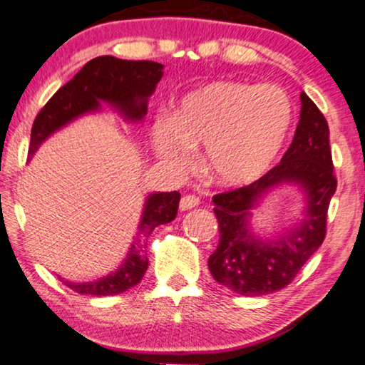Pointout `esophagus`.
Returning <instances> with one entry per match:
<instances>
[{
  "label": "esophagus",
  "mask_w": 365,
  "mask_h": 365,
  "mask_svg": "<svg viewBox=\"0 0 365 365\" xmlns=\"http://www.w3.org/2000/svg\"><path fill=\"white\" fill-rule=\"evenodd\" d=\"M200 203V198L197 195H185L180 200V210L182 212H187V210H192L195 207H198Z\"/></svg>",
  "instance_id": "1"
}]
</instances>
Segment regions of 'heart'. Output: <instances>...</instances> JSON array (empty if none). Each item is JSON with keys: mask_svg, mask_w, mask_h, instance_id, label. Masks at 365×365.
<instances>
[{"mask_svg": "<svg viewBox=\"0 0 365 365\" xmlns=\"http://www.w3.org/2000/svg\"><path fill=\"white\" fill-rule=\"evenodd\" d=\"M294 124V104L281 86L215 81L158 114L150 125L153 150L163 163L185 172L193 148L205 147L210 177L243 187L263 177L283 153Z\"/></svg>", "mask_w": 365, "mask_h": 365, "instance_id": "b5f03b06", "label": "heart"}]
</instances>
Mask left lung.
I'll return each instance as SVG.
<instances>
[{
	"label": "left lung",
	"mask_w": 365,
	"mask_h": 365,
	"mask_svg": "<svg viewBox=\"0 0 365 365\" xmlns=\"http://www.w3.org/2000/svg\"><path fill=\"white\" fill-rule=\"evenodd\" d=\"M283 184H296L305 195L303 218L284 234H255L252 210ZM336 187L329 127L314 102L301 92L299 122L279 165L251 185L213 197L220 243L208 258V268L215 281L241 296L286 287L324 241Z\"/></svg>",
	"instance_id": "left-lung-1"
}]
</instances>
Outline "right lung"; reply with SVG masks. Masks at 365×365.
<instances>
[{
	"label": "right lung",
	"mask_w": 365,
	"mask_h": 365,
	"mask_svg": "<svg viewBox=\"0 0 365 365\" xmlns=\"http://www.w3.org/2000/svg\"><path fill=\"white\" fill-rule=\"evenodd\" d=\"M163 76V66L153 61H124L114 56H99L51 97L31 129L29 158L41 143L48 140L71 122L86 114L101 112L102 102L119 112L124 120L142 122L147 114V102ZM180 193L153 192L143 203L140 223L137 227L129 253L110 274L89 283L61 279L79 294L114 296L140 283L148 268L145 238L158 225L170 223L177 217Z\"/></svg>",
	"instance_id": "obj_1"
}]
</instances>
